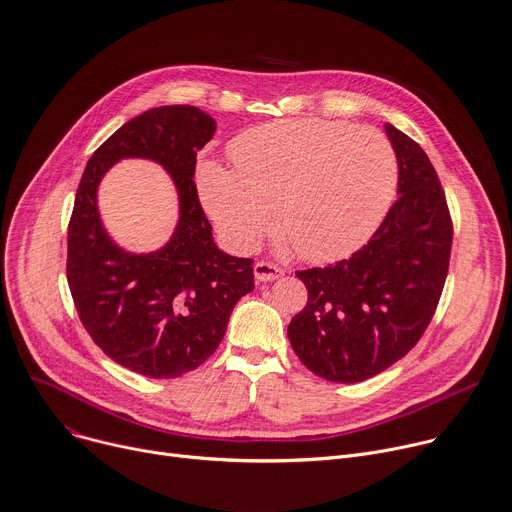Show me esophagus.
Masks as SVG:
<instances>
[{
    "label": "esophagus",
    "mask_w": 512,
    "mask_h": 512,
    "mask_svg": "<svg viewBox=\"0 0 512 512\" xmlns=\"http://www.w3.org/2000/svg\"><path fill=\"white\" fill-rule=\"evenodd\" d=\"M253 271H255V277L259 282H273V280H277V277H282L286 273L284 267L273 265L269 261H257L253 265Z\"/></svg>",
    "instance_id": "obj_1"
}]
</instances>
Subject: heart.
<instances>
[{"instance_id": "b5f03b06", "label": "heart", "mask_w": 512, "mask_h": 512, "mask_svg": "<svg viewBox=\"0 0 512 512\" xmlns=\"http://www.w3.org/2000/svg\"><path fill=\"white\" fill-rule=\"evenodd\" d=\"M235 169L204 163L198 192L222 239L251 251L277 228L306 261L351 255L388 214L398 159L374 128L341 120H282L257 126L232 145Z\"/></svg>"}]
</instances>
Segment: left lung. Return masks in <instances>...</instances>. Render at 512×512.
Instances as JSON below:
<instances>
[{"label": "left lung", "instance_id": "obj_1", "mask_svg": "<svg viewBox=\"0 0 512 512\" xmlns=\"http://www.w3.org/2000/svg\"><path fill=\"white\" fill-rule=\"evenodd\" d=\"M398 159V200L349 259L296 271L308 290L288 337L316 376L355 384L402 359L427 331L451 257L453 222L427 153L386 124Z\"/></svg>", "mask_w": 512, "mask_h": 512}]
</instances>
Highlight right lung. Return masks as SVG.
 <instances>
[{"label":"right lung","mask_w":512,"mask_h":512,"mask_svg":"<svg viewBox=\"0 0 512 512\" xmlns=\"http://www.w3.org/2000/svg\"><path fill=\"white\" fill-rule=\"evenodd\" d=\"M216 122L196 106H161L120 126L91 155L67 235V282L94 343L136 374L169 380L200 367L220 345L235 304L255 288L253 259L230 257L212 239L196 181V153ZM161 162L180 194L172 241L149 256L120 250L97 214V183L120 158Z\"/></svg>","instance_id":"1"}]
</instances>
